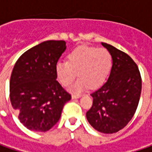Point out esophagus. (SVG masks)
Wrapping results in <instances>:
<instances>
[{
  "mask_svg": "<svg viewBox=\"0 0 152 152\" xmlns=\"http://www.w3.org/2000/svg\"><path fill=\"white\" fill-rule=\"evenodd\" d=\"M81 96H82V95H75V94H74V95H72V98H73V99H77V98H79Z\"/></svg>",
  "mask_w": 152,
  "mask_h": 152,
  "instance_id": "obj_1",
  "label": "esophagus"
}]
</instances>
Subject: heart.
Here are the masks:
<instances>
[{
    "label": "heart",
    "mask_w": 152,
    "mask_h": 152,
    "mask_svg": "<svg viewBox=\"0 0 152 152\" xmlns=\"http://www.w3.org/2000/svg\"><path fill=\"white\" fill-rule=\"evenodd\" d=\"M113 66V56L106 48L82 45L72 50L67 61H58L56 65L57 79L63 86H68L78 75L80 79L73 90L81 91L86 88H96L107 78Z\"/></svg>",
    "instance_id": "heart-1"
}]
</instances>
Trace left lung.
Masks as SVG:
<instances>
[{"label": "left lung", "mask_w": 152, "mask_h": 152, "mask_svg": "<svg viewBox=\"0 0 152 152\" xmlns=\"http://www.w3.org/2000/svg\"><path fill=\"white\" fill-rule=\"evenodd\" d=\"M113 56V67L104 85L91 93L93 104L86 113L97 131L113 134L124 129L136 112L141 93V76L137 64L125 52L102 43Z\"/></svg>", "instance_id": "left-lung-1"}]
</instances>
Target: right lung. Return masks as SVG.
<instances>
[{
	"label": "right lung",
	"instance_id": "add662e5",
	"mask_svg": "<svg viewBox=\"0 0 152 152\" xmlns=\"http://www.w3.org/2000/svg\"><path fill=\"white\" fill-rule=\"evenodd\" d=\"M64 40H47L25 51L10 79V101L27 129H50L58 122L71 95L56 80V65L66 50Z\"/></svg>",
	"mask_w": 152,
	"mask_h": 152
}]
</instances>
